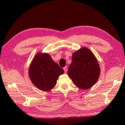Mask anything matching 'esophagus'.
I'll return each instance as SVG.
<instances>
[{"label": "esophagus", "mask_w": 125, "mask_h": 125, "mask_svg": "<svg viewBox=\"0 0 125 125\" xmlns=\"http://www.w3.org/2000/svg\"><path fill=\"white\" fill-rule=\"evenodd\" d=\"M63 69H64L65 73H67V66L64 67V68H63Z\"/></svg>", "instance_id": "34e87169"}]
</instances>
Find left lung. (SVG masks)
<instances>
[{"instance_id": "obj_1", "label": "left lung", "mask_w": 125, "mask_h": 125, "mask_svg": "<svg viewBox=\"0 0 125 125\" xmlns=\"http://www.w3.org/2000/svg\"><path fill=\"white\" fill-rule=\"evenodd\" d=\"M67 74L80 89L87 90L93 86L100 75V65L93 52L86 47L73 52Z\"/></svg>"}]
</instances>
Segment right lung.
<instances>
[{"mask_svg":"<svg viewBox=\"0 0 125 125\" xmlns=\"http://www.w3.org/2000/svg\"><path fill=\"white\" fill-rule=\"evenodd\" d=\"M64 71L48 53L39 52L35 55L29 68V77L38 89L48 91L56 84L57 80Z\"/></svg>","mask_w":125,"mask_h":125,"instance_id":"1","label":"right lung"}]
</instances>
